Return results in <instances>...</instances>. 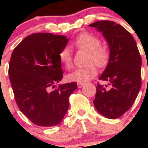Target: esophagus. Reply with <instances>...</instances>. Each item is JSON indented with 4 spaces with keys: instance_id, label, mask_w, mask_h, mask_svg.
Segmentation results:
<instances>
[{
    "instance_id": "1",
    "label": "esophagus",
    "mask_w": 148,
    "mask_h": 148,
    "mask_svg": "<svg viewBox=\"0 0 148 148\" xmlns=\"http://www.w3.org/2000/svg\"><path fill=\"white\" fill-rule=\"evenodd\" d=\"M84 85V83H78L77 84V86H78L79 88H82Z\"/></svg>"
}]
</instances>
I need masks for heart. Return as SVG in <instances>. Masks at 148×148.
<instances>
[{
  "mask_svg": "<svg viewBox=\"0 0 148 148\" xmlns=\"http://www.w3.org/2000/svg\"><path fill=\"white\" fill-rule=\"evenodd\" d=\"M77 49L89 52L87 64L83 68H77L68 75L70 81L79 83H85L90 81L97 74L98 67L107 65L110 59V51L105 46L101 45V41L97 36L90 33L84 32L77 36L73 43ZM59 60L66 68L69 69L72 65V56L69 48L65 46L59 53Z\"/></svg>",
  "mask_w": 148,
  "mask_h": 148,
  "instance_id": "1",
  "label": "heart"
}]
</instances>
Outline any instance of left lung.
<instances>
[{
    "mask_svg": "<svg viewBox=\"0 0 148 148\" xmlns=\"http://www.w3.org/2000/svg\"><path fill=\"white\" fill-rule=\"evenodd\" d=\"M89 26L102 33L110 51L99 79L108 82L111 87L107 89L98 83L94 105L104 117L119 118L131 108L141 87L142 59L138 46L129 31L113 21H101Z\"/></svg>",
    "mask_w": 148,
    "mask_h": 148,
    "instance_id": "1",
    "label": "left lung"
}]
</instances>
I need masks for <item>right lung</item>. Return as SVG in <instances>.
<instances>
[{"label":"right lung","instance_id":"add662e5","mask_svg":"<svg viewBox=\"0 0 148 148\" xmlns=\"http://www.w3.org/2000/svg\"><path fill=\"white\" fill-rule=\"evenodd\" d=\"M69 39L51 33L28 36L13 50L8 74L19 110L38 126L52 127L63 120L76 82L55 87L63 77L59 53Z\"/></svg>","mask_w":148,"mask_h":148}]
</instances>
